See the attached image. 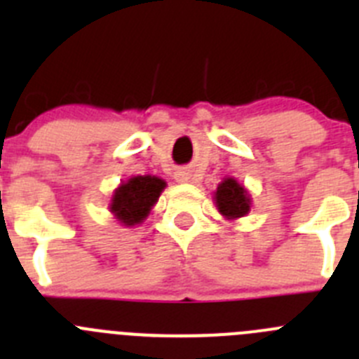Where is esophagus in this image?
Here are the masks:
<instances>
[{
  "label": "esophagus",
  "mask_w": 359,
  "mask_h": 359,
  "mask_svg": "<svg viewBox=\"0 0 359 359\" xmlns=\"http://www.w3.org/2000/svg\"><path fill=\"white\" fill-rule=\"evenodd\" d=\"M175 179L177 182H189V180H191V173L187 172V170H179V172L175 173Z\"/></svg>",
  "instance_id": "esophagus-1"
}]
</instances>
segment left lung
<instances>
[{
	"instance_id": "obj_1",
	"label": "left lung",
	"mask_w": 359,
	"mask_h": 359,
	"mask_svg": "<svg viewBox=\"0 0 359 359\" xmlns=\"http://www.w3.org/2000/svg\"><path fill=\"white\" fill-rule=\"evenodd\" d=\"M215 202L219 215H224L227 219L241 218L250 211V196L247 189L232 177L222 180L215 193Z\"/></svg>"
}]
</instances>
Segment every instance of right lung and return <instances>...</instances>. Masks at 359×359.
Here are the masks:
<instances>
[{"label": "right lung", "mask_w": 359, "mask_h": 359, "mask_svg": "<svg viewBox=\"0 0 359 359\" xmlns=\"http://www.w3.org/2000/svg\"><path fill=\"white\" fill-rule=\"evenodd\" d=\"M164 187H166V182L159 177H132L116 189L109 209L114 212L119 224L127 227L137 225L150 215L151 208L159 200Z\"/></svg>", "instance_id": "obj_1"}]
</instances>
